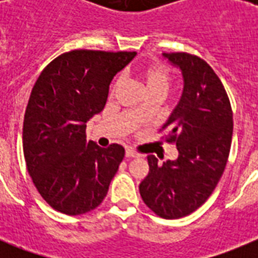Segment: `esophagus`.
Instances as JSON below:
<instances>
[{"label": "esophagus", "instance_id": "1", "mask_svg": "<svg viewBox=\"0 0 258 258\" xmlns=\"http://www.w3.org/2000/svg\"><path fill=\"white\" fill-rule=\"evenodd\" d=\"M125 157L127 158H137L139 157V154L137 151H134L133 149H125Z\"/></svg>", "mask_w": 258, "mask_h": 258}]
</instances>
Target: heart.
Wrapping results in <instances>:
<instances>
[{
    "mask_svg": "<svg viewBox=\"0 0 258 258\" xmlns=\"http://www.w3.org/2000/svg\"><path fill=\"white\" fill-rule=\"evenodd\" d=\"M138 76L141 79L147 95L153 92L166 93L171 84V71L163 62H150V64L141 67L138 70ZM119 84H120V80H116L113 83L112 91H115ZM134 115L135 117L143 116V108L138 107L137 109H134Z\"/></svg>",
    "mask_w": 258,
    "mask_h": 258,
    "instance_id": "1",
    "label": "heart"
}]
</instances>
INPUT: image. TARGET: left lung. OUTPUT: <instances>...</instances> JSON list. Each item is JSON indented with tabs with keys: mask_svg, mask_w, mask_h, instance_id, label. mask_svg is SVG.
Masks as SVG:
<instances>
[{
	"mask_svg": "<svg viewBox=\"0 0 258 258\" xmlns=\"http://www.w3.org/2000/svg\"><path fill=\"white\" fill-rule=\"evenodd\" d=\"M183 76V92L162 130L178 158L158 165L139 184L142 200L157 216L182 218L206 202L224 174L233 135V112L224 84L208 62L186 52L163 53Z\"/></svg>",
	"mask_w": 258,
	"mask_h": 258,
	"instance_id": "8db88e82",
	"label": "left lung"
}]
</instances>
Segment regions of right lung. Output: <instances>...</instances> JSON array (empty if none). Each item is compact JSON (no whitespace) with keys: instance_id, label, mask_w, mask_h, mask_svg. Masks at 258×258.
<instances>
[{"instance_id":"1","label":"right lung","mask_w":258,"mask_h":258,"mask_svg":"<svg viewBox=\"0 0 258 258\" xmlns=\"http://www.w3.org/2000/svg\"><path fill=\"white\" fill-rule=\"evenodd\" d=\"M137 52L75 49L42 70L26 105L22 147L34 186L54 210L79 216L96 209L124 158L113 143H87V121L104 108L113 76Z\"/></svg>"}]
</instances>
